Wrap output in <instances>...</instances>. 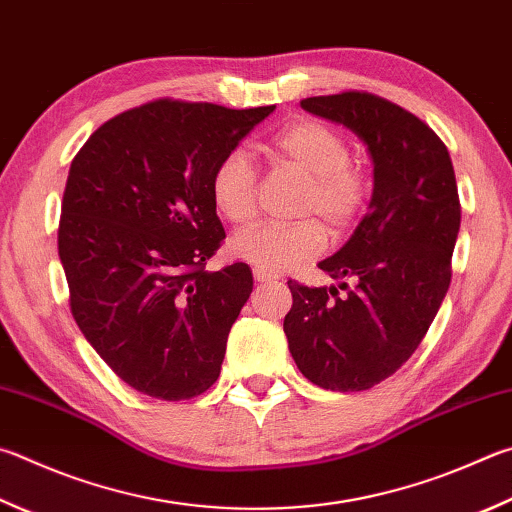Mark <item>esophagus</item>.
<instances>
[{
	"label": "esophagus",
	"mask_w": 512,
	"mask_h": 512,
	"mask_svg": "<svg viewBox=\"0 0 512 512\" xmlns=\"http://www.w3.org/2000/svg\"><path fill=\"white\" fill-rule=\"evenodd\" d=\"M253 277H255V282H259V284H264V282H271V280H273V275L264 273L262 268H253Z\"/></svg>",
	"instance_id": "1"
}]
</instances>
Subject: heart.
<instances>
[{
    "mask_svg": "<svg viewBox=\"0 0 512 512\" xmlns=\"http://www.w3.org/2000/svg\"><path fill=\"white\" fill-rule=\"evenodd\" d=\"M271 159L311 179L302 201V215H322L331 228L342 230L356 219L369 199L371 183L351 165L345 136L318 120H297L268 143ZM212 203L230 224H248L257 212V170L244 150H230L219 159L210 179ZM327 230L318 219L295 224H259L232 239V255L275 275L320 255Z\"/></svg>",
    "mask_w": 512,
    "mask_h": 512,
    "instance_id": "obj_1",
    "label": "heart"
}]
</instances>
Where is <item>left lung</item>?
<instances>
[{
    "label": "left lung",
    "mask_w": 512,
    "mask_h": 512,
    "mask_svg": "<svg viewBox=\"0 0 512 512\" xmlns=\"http://www.w3.org/2000/svg\"><path fill=\"white\" fill-rule=\"evenodd\" d=\"M313 116L351 129L374 165L369 212L318 268L336 286L288 282L284 318L297 369L331 392H362L394 374L421 345L450 288L461 226L448 147L410 111L365 91L300 102Z\"/></svg>",
    "instance_id": "left-lung-1"
}]
</instances>
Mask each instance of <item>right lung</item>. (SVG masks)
Instances as JSON below:
<instances>
[{
	"label": "right lung",
	"instance_id": "obj_1",
	"mask_svg": "<svg viewBox=\"0 0 512 512\" xmlns=\"http://www.w3.org/2000/svg\"><path fill=\"white\" fill-rule=\"evenodd\" d=\"M273 109L154 100L107 120L71 163L58 230L71 313L136 392L185 401L219 378L253 273L206 271L226 237L210 179Z\"/></svg>",
	"mask_w": 512,
	"mask_h": 512
}]
</instances>
